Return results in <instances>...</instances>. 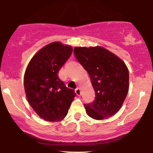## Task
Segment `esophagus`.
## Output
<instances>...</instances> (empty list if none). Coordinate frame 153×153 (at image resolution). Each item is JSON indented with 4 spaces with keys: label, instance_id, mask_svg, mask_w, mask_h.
I'll list each match as a JSON object with an SVG mask.
<instances>
[{
    "label": "esophagus",
    "instance_id": "1",
    "mask_svg": "<svg viewBox=\"0 0 153 153\" xmlns=\"http://www.w3.org/2000/svg\"><path fill=\"white\" fill-rule=\"evenodd\" d=\"M75 94H76L77 96H80V94H81V91H80V89L79 88L75 89Z\"/></svg>",
    "mask_w": 153,
    "mask_h": 153
}]
</instances>
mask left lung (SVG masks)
Masks as SVG:
<instances>
[{
  "label": "left lung",
  "mask_w": 153,
  "mask_h": 153,
  "mask_svg": "<svg viewBox=\"0 0 153 153\" xmlns=\"http://www.w3.org/2000/svg\"><path fill=\"white\" fill-rule=\"evenodd\" d=\"M73 52L88 73L96 94L94 102L84 105L87 114L96 120L114 116L129 91V71L125 63L102 47H76Z\"/></svg>",
  "instance_id": "obj_1"
}]
</instances>
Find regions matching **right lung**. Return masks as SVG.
<instances>
[{
	"label": "right lung",
	"instance_id": "obj_1",
	"mask_svg": "<svg viewBox=\"0 0 153 153\" xmlns=\"http://www.w3.org/2000/svg\"><path fill=\"white\" fill-rule=\"evenodd\" d=\"M73 48L59 42L49 44L38 51L24 74V89L29 104L40 118L48 122L66 117L75 96L58 78V73L71 57Z\"/></svg>",
	"mask_w": 153,
	"mask_h": 153
}]
</instances>
